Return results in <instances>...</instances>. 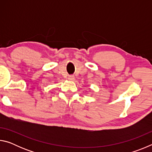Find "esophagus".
<instances>
[{
    "mask_svg": "<svg viewBox=\"0 0 152 152\" xmlns=\"http://www.w3.org/2000/svg\"><path fill=\"white\" fill-rule=\"evenodd\" d=\"M68 80H74V76L73 75H70L68 76Z\"/></svg>",
    "mask_w": 152,
    "mask_h": 152,
    "instance_id": "obj_1",
    "label": "esophagus"
}]
</instances>
